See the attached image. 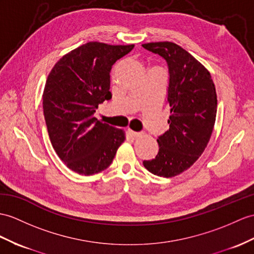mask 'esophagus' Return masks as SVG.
Listing matches in <instances>:
<instances>
[{"label": "esophagus", "mask_w": 254, "mask_h": 254, "mask_svg": "<svg viewBox=\"0 0 254 254\" xmlns=\"http://www.w3.org/2000/svg\"><path fill=\"white\" fill-rule=\"evenodd\" d=\"M127 132L131 135V137H133V138H135V137H139V135L141 134L140 132H137V131H133V130H131V129H128L127 130Z\"/></svg>", "instance_id": "34e87169"}]
</instances>
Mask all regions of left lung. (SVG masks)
Masks as SVG:
<instances>
[{
    "instance_id": "left-lung-1",
    "label": "left lung",
    "mask_w": 254,
    "mask_h": 254,
    "mask_svg": "<svg viewBox=\"0 0 254 254\" xmlns=\"http://www.w3.org/2000/svg\"><path fill=\"white\" fill-rule=\"evenodd\" d=\"M146 51L168 65L167 106L169 129L157 138L155 158L143 160L153 175L170 178L189 169L208 144L216 116V92L208 70L185 49L171 42L147 43Z\"/></svg>"
}]
</instances>
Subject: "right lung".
Listing matches in <instances>:
<instances>
[{"mask_svg": "<svg viewBox=\"0 0 254 254\" xmlns=\"http://www.w3.org/2000/svg\"><path fill=\"white\" fill-rule=\"evenodd\" d=\"M133 47L86 43L64 55L47 77L43 112L49 139L59 158L78 175L107 169L125 140L122 129L99 122L94 114L112 98V65Z\"/></svg>", "mask_w": 254, "mask_h": 254, "instance_id": "right-lung-1", "label": "right lung"}]
</instances>
